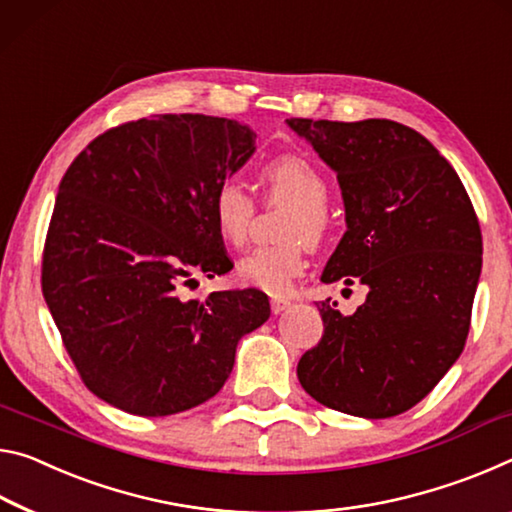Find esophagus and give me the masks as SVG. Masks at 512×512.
<instances>
[{
    "label": "esophagus",
    "mask_w": 512,
    "mask_h": 512,
    "mask_svg": "<svg viewBox=\"0 0 512 512\" xmlns=\"http://www.w3.org/2000/svg\"><path fill=\"white\" fill-rule=\"evenodd\" d=\"M288 306H290V301H288V299H272V313H274V315L283 313V311H286Z\"/></svg>",
    "instance_id": "esophagus-1"
}]
</instances>
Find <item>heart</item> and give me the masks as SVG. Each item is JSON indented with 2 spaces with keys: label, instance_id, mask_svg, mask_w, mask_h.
Segmentation results:
<instances>
[{
  "label": "heart",
  "instance_id": "obj_1",
  "mask_svg": "<svg viewBox=\"0 0 512 512\" xmlns=\"http://www.w3.org/2000/svg\"><path fill=\"white\" fill-rule=\"evenodd\" d=\"M261 179L267 188V199L274 204H290L281 233L288 242L279 247L251 249L236 265V281L245 288L283 297L292 290L297 276L304 274L303 240L317 245L329 229V183L313 163L299 156H283L267 163ZM211 215L220 238L240 247L247 240L254 201L236 179H224L217 183L211 197Z\"/></svg>",
  "mask_w": 512,
  "mask_h": 512
}]
</instances>
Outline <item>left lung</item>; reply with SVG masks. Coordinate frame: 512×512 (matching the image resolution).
I'll return each mask as SVG.
<instances>
[{
	"label": "left lung",
	"instance_id": "left-lung-1",
	"mask_svg": "<svg viewBox=\"0 0 512 512\" xmlns=\"http://www.w3.org/2000/svg\"><path fill=\"white\" fill-rule=\"evenodd\" d=\"M286 124L335 172L345 201L347 231L320 281L367 288L351 315L317 304L324 333L299 360L301 388L365 420L406 413L465 347L483 263L472 201L447 158L404 124Z\"/></svg>",
	"mask_w": 512,
	"mask_h": 512
}]
</instances>
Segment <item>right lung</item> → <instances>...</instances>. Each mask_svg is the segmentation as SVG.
<instances>
[{"mask_svg":"<svg viewBox=\"0 0 512 512\" xmlns=\"http://www.w3.org/2000/svg\"><path fill=\"white\" fill-rule=\"evenodd\" d=\"M256 152L226 117H142L95 138L67 167L43 256V295L83 383L106 404L163 417L229 379L242 335L270 317L261 290L186 299L195 274L233 263L211 215L217 183Z\"/></svg>","mask_w":512,"mask_h":512,"instance_id":"right-lung-1","label":"right lung"}]
</instances>
